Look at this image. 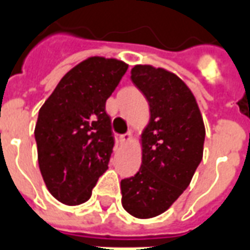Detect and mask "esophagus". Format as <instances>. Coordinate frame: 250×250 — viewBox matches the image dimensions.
<instances>
[{"label":"esophagus","instance_id":"34e87169","mask_svg":"<svg viewBox=\"0 0 250 250\" xmlns=\"http://www.w3.org/2000/svg\"><path fill=\"white\" fill-rule=\"evenodd\" d=\"M131 140H132V134H131V132H127V134L120 136V143L127 144V143H130Z\"/></svg>","mask_w":250,"mask_h":250}]
</instances>
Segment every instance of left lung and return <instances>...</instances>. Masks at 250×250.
I'll list each match as a JSON object with an SVG mask.
<instances>
[{
	"label": "left lung",
	"instance_id": "8db88e82",
	"mask_svg": "<svg viewBox=\"0 0 250 250\" xmlns=\"http://www.w3.org/2000/svg\"><path fill=\"white\" fill-rule=\"evenodd\" d=\"M131 81L149 106L142 166L120 182L122 205L138 219L162 214L189 186L203 159L205 127L192 91L176 74L136 64Z\"/></svg>",
	"mask_w": 250,
	"mask_h": 250
}]
</instances>
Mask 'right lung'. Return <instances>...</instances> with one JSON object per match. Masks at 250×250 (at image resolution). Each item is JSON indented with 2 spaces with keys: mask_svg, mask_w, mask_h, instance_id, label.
<instances>
[{
  "mask_svg": "<svg viewBox=\"0 0 250 250\" xmlns=\"http://www.w3.org/2000/svg\"><path fill=\"white\" fill-rule=\"evenodd\" d=\"M127 68L118 59L90 57L41 107L34 130L38 164L49 192L63 204L86 203L108 168L115 140L106 101Z\"/></svg>",
  "mask_w": 250,
  "mask_h": 250,
  "instance_id": "1",
  "label": "right lung"
}]
</instances>
